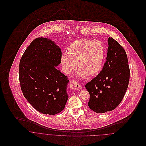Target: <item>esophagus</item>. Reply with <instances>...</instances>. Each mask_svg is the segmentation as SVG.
<instances>
[{"instance_id":"obj_1","label":"esophagus","mask_w":146,"mask_h":146,"mask_svg":"<svg viewBox=\"0 0 146 146\" xmlns=\"http://www.w3.org/2000/svg\"><path fill=\"white\" fill-rule=\"evenodd\" d=\"M70 85L72 89H74L76 90L79 89L80 88V85L78 81L75 79H73L70 81Z\"/></svg>"}]
</instances>
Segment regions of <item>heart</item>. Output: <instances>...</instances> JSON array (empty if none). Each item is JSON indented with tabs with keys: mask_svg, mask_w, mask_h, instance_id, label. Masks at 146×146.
Here are the masks:
<instances>
[{
	"mask_svg": "<svg viewBox=\"0 0 146 146\" xmlns=\"http://www.w3.org/2000/svg\"><path fill=\"white\" fill-rule=\"evenodd\" d=\"M105 49L102 43L98 40L79 39L71 43L67 53L61 56V64L66 73L69 74L76 67H80L79 74L87 77L89 74H98L104 63Z\"/></svg>",
	"mask_w": 146,
	"mask_h": 146,
	"instance_id": "1",
	"label": "heart"
}]
</instances>
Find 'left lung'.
Listing matches in <instances>:
<instances>
[{
  "label": "left lung",
  "instance_id": "obj_1",
  "mask_svg": "<svg viewBox=\"0 0 146 146\" xmlns=\"http://www.w3.org/2000/svg\"><path fill=\"white\" fill-rule=\"evenodd\" d=\"M106 62L100 74L86 83L89 93V107L97 113L115 109L122 101L127 89L130 69L123 47L112 38H108Z\"/></svg>",
  "mask_w": 146,
  "mask_h": 146
}]
</instances>
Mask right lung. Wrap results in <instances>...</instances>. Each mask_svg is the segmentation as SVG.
I'll use <instances>...</instances> for the list:
<instances>
[{
	"mask_svg": "<svg viewBox=\"0 0 146 146\" xmlns=\"http://www.w3.org/2000/svg\"><path fill=\"white\" fill-rule=\"evenodd\" d=\"M62 52L54 42L37 38L21 57L19 80L23 96L37 111L45 115L61 112L68 100L69 80L56 67L61 62Z\"/></svg>",
	"mask_w": 146,
	"mask_h": 146,
	"instance_id": "right-lung-1",
	"label": "right lung"
}]
</instances>
